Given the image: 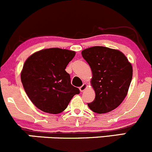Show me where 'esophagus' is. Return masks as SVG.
<instances>
[{
	"label": "esophagus",
	"mask_w": 152,
	"mask_h": 152,
	"mask_svg": "<svg viewBox=\"0 0 152 152\" xmlns=\"http://www.w3.org/2000/svg\"><path fill=\"white\" fill-rule=\"evenodd\" d=\"M87 84H83L82 86H81V87H79V89H80L81 92H83V91H84L86 89H87Z\"/></svg>",
	"instance_id": "obj_1"
}]
</instances>
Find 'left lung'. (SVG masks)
Here are the masks:
<instances>
[{
  "label": "left lung",
  "mask_w": 152,
  "mask_h": 152,
  "mask_svg": "<svg viewBox=\"0 0 152 152\" xmlns=\"http://www.w3.org/2000/svg\"><path fill=\"white\" fill-rule=\"evenodd\" d=\"M92 72L91 84L95 98L87 103L97 114L113 111L127 95L132 77V65L126 56L116 49L93 47L81 52Z\"/></svg>",
  "instance_id": "obj_1"
}]
</instances>
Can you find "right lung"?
I'll use <instances>...</instances> for the list:
<instances>
[{"instance_id":"1","label":"right lung","mask_w":152,"mask_h":152,"mask_svg":"<svg viewBox=\"0 0 152 152\" xmlns=\"http://www.w3.org/2000/svg\"><path fill=\"white\" fill-rule=\"evenodd\" d=\"M76 52L59 48L43 49L30 56L21 73V81L30 100L38 109L59 114L72 97L80 92L71 84L65 68Z\"/></svg>"}]
</instances>
